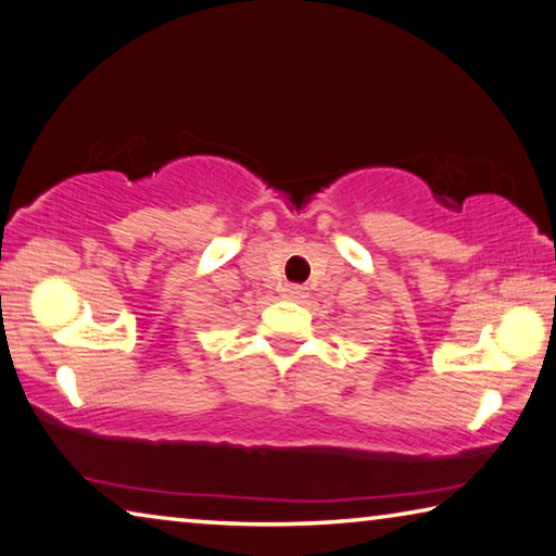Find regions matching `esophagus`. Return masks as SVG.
<instances>
[{
	"label": "esophagus",
	"mask_w": 556,
	"mask_h": 556,
	"mask_svg": "<svg viewBox=\"0 0 556 556\" xmlns=\"http://www.w3.org/2000/svg\"><path fill=\"white\" fill-rule=\"evenodd\" d=\"M280 293H283V298H288V301H301V298H305V288L298 283H286L280 288Z\"/></svg>",
	"instance_id": "esophagus-1"
}]
</instances>
